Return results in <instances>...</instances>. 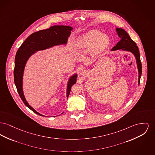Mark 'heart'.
Segmentation results:
<instances>
[{
  "label": "heart",
  "instance_id": "obj_1",
  "mask_svg": "<svg viewBox=\"0 0 155 155\" xmlns=\"http://www.w3.org/2000/svg\"><path fill=\"white\" fill-rule=\"evenodd\" d=\"M109 44V38L100 31L92 30L84 34L78 40V45L87 48L92 46L94 51L98 52L106 48Z\"/></svg>",
  "mask_w": 155,
  "mask_h": 155
}]
</instances>
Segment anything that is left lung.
Here are the masks:
<instances>
[{
  "label": "left lung",
  "instance_id": "8db88e82",
  "mask_svg": "<svg viewBox=\"0 0 155 155\" xmlns=\"http://www.w3.org/2000/svg\"><path fill=\"white\" fill-rule=\"evenodd\" d=\"M117 34L120 38V40L117 44V45L114 46L112 50H116L119 49H122L124 50H127L132 53H133L137 60V65L139 71V84H140V77L142 75V63L140 61V53L139 48L137 46L136 43L131 39V38L129 36V35L124 29L120 28H116Z\"/></svg>",
  "mask_w": 155,
  "mask_h": 155
}]
</instances>
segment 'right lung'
<instances>
[{
  "mask_svg": "<svg viewBox=\"0 0 155 155\" xmlns=\"http://www.w3.org/2000/svg\"><path fill=\"white\" fill-rule=\"evenodd\" d=\"M73 28L67 26H54L48 29L36 31L30 35L17 51L14 68V81L19 96L29 109L37 115L43 116L30 107L25 100L22 90L23 74L29 57L35 51L45 50L52 46L67 43ZM77 75L73 76L68 84L67 96L68 97L72 85L76 82Z\"/></svg>",
  "mask_w": 155,
  "mask_h": 155,
  "instance_id": "1",
  "label": "right lung"
}]
</instances>
